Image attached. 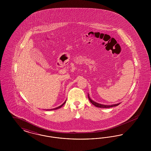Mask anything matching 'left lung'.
<instances>
[{"instance_id":"1","label":"left lung","mask_w":151,"mask_h":151,"mask_svg":"<svg viewBox=\"0 0 151 151\" xmlns=\"http://www.w3.org/2000/svg\"><path fill=\"white\" fill-rule=\"evenodd\" d=\"M88 99H89V100L91 101V102L95 106H96V107H97V108H111V107H114V106H118V105H119L121 103H118V104H113V105H103V104H99V103H97V102H95V101H94L92 100H91V98H90V97H89V94L88 93Z\"/></svg>"}]
</instances>
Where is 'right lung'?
Instances as JSON below:
<instances>
[{"label": "right lung", "mask_w": 151, "mask_h": 151, "mask_svg": "<svg viewBox=\"0 0 151 151\" xmlns=\"http://www.w3.org/2000/svg\"><path fill=\"white\" fill-rule=\"evenodd\" d=\"M65 102H66V100L65 101V102H64V103H63V104H62V105H61L60 106H58V107H57V108H54V109H50L51 110H56V109H59V108H61V107H62V106H63V105H65ZM46 110H50V109H47Z\"/></svg>", "instance_id": "add662e5"}]
</instances>
